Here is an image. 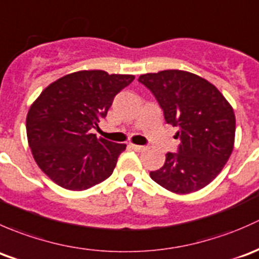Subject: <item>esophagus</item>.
Here are the masks:
<instances>
[{
	"mask_svg": "<svg viewBox=\"0 0 259 259\" xmlns=\"http://www.w3.org/2000/svg\"><path fill=\"white\" fill-rule=\"evenodd\" d=\"M130 147L132 148V149H135V151H138V152H141V151H143V149H145V146H140V145H133V143H131V145H130Z\"/></svg>",
	"mask_w": 259,
	"mask_h": 259,
	"instance_id": "obj_1",
	"label": "esophagus"
}]
</instances>
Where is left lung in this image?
<instances>
[{
	"label": "left lung",
	"instance_id": "1",
	"mask_svg": "<svg viewBox=\"0 0 259 259\" xmlns=\"http://www.w3.org/2000/svg\"><path fill=\"white\" fill-rule=\"evenodd\" d=\"M138 81L154 95L167 123L178 127V153L149 173L173 193H192L209 185L231 157L236 135L232 106L207 79L187 71L146 73Z\"/></svg>",
	"mask_w": 259,
	"mask_h": 259
}]
</instances>
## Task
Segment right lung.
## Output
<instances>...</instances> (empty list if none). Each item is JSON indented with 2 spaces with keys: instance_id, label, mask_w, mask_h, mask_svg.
<instances>
[{
  "instance_id": "add662e5",
  "label": "right lung",
  "mask_w": 259,
  "mask_h": 259,
  "mask_svg": "<svg viewBox=\"0 0 259 259\" xmlns=\"http://www.w3.org/2000/svg\"><path fill=\"white\" fill-rule=\"evenodd\" d=\"M133 79V74L101 70L73 72L52 82L32 103L26 118L28 146L56 185L83 191L112 175L126 145L97 138L91 130Z\"/></svg>"
}]
</instances>
